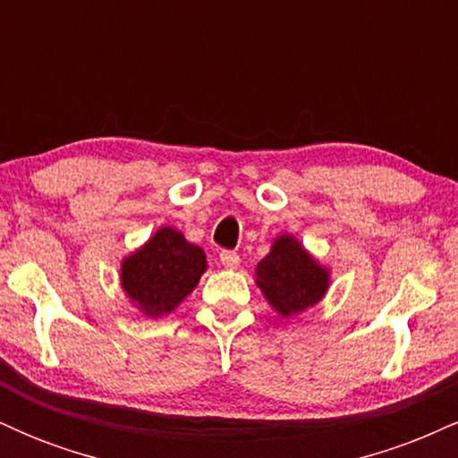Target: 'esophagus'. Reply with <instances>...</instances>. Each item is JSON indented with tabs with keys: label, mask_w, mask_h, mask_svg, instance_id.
I'll list each match as a JSON object with an SVG mask.
<instances>
[{
	"label": "esophagus",
	"mask_w": 458,
	"mask_h": 458,
	"mask_svg": "<svg viewBox=\"0 0 458 458\" xmlns=\"http://www.w3.org/2000/svg\"><path fill=\"white\" fill-rule=\"evenodd\" d=\"M219 260H222V265L225 267V269H236V267H239V262H241L239 254H236V251H233V250H224L222 254H219Z\"/></svg>",
	"instance_id": "esophagus-1"
}]
</instances>
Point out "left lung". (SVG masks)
<instances>
[{
    "label": "left lung",
    "instance_id": "obj_1",
    "mask_svg": "<svg viewBox=\"0 0 458 458\" xmlns=\"http://www.w3.org/2000/svg\"><path fill=\"white\" fill-rule=\"evenodd\" d=\"M259 286L282 317L303 312L327 291V271L291 236H280L256 267Z\"/></svg>",
    "mask_w": 458,
    "mask_h": 458
}]
</instances>
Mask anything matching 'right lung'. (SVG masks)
I'll use <instances>...</instances> for the list:
<instances>
[{
  "instance_id": "1",
  "label": "right lung",
  "mask_w": 458,
  "mask_h": 458,
  "mask_svg": "<svg viewBox=\"0 0 458 458\" xmlns=\"http://www.w3.org/2000/svg\"><path fill=\"white\" fill-rule=\"evenodd\" d=\"M207 271V256L172 228H161L123 262V288L150 317L172 312Z\"/></svg>"
}]
</instances>
